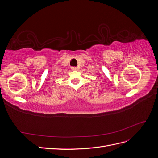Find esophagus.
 Returning <instances> with one entry per match:
<instances>
[{"label":"esophagus","mask_w":158,"mask_h":158,"mask_svg":"<svg viewBox=\"0 0 158 158\" xmlns=\"http://www.w3.org/2000/svg\"><path fill=\"white\" fill-rule=\"evenodd\" d=\"M72 70H73V71L77 70V68H76V67H73V68H72Z\"/></svg>","instance_id":"1"}]
</instances>
